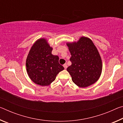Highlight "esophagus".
<instances>
[{
	"mask_svg": "<svg viewBox=\"0 0 123 123\" xmlns=\"http://www.w3.org/2000/svg\"><path fill=\"white\" fill-rule=\"evenodd\" d=\"M63 67H64V69H67V64L66 63V64H64V65H63Z\"/></svg>",
	"mask_w": 123,
	"mask_h": 123,
	"instance_id": "esophagus-1",
	"label": "esophagus"
}]
</instances>
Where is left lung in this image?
Returning <instances> with one entry per match:
<instances>
[{
	"mask_svg": "<svg viewBox=\"0 0 123 123\" xmlns=\"http://www.w3.org/2000/svg\"><path fill=\"white\" fill-rule=\"evenodd\" d=\"M72 56L67 70L77 86L85 88L96 82L101 75L103 64L98 50L90 38L81 37L77 42H67Z\"/></svg>",
	"mask_w": 123,
	"mask_h": 123,
	"instance_id": "left-lung-1",
	"label": "left lung"
}]
</instances>
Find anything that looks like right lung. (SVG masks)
Wrapping results in <instances>:
<instances>
[{
	"instance_id": "1",
	"label": "right lung",
	"mask_w": 123,
	"mask_h": 123,
	"mask_svg": "<svg viewBox=\"0 0 123 123\" xmlns=\"http://www.w3.org/2000/svg\"><path fill=\"white\" fill-rule=\"evenodd\" d=\"M53 48L45 38L35 42L26 58V68L30 79L35 84L49 86L64 67L59 63V57L51 54Z\"/></svg>"
}]
</instances>
